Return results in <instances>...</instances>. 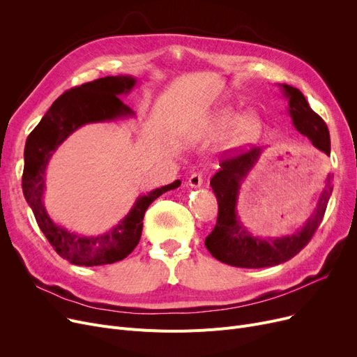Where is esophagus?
<instances>
[{"instance_id": "esophagus-1", "label": "esophagus", "mask_w": 357, "mask_h": 357, "mask_svg": "<svg viewBox=\"0 0 357 357\" xmlns=\"http://www.w3.org/2000/svg\"><path fill=\"white\" fill-rule=\"evenodd\" d=\"M204 182V175L202 172H195L192 174L190 178H188V185L191 186V188H198V186H201Z\"/></svg>"}]
</instances>
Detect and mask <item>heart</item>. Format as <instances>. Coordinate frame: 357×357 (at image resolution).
Here are the masks:
<instances>
[{
  "instance_id": "obj_1",
  "label": "heart",
  "mask_w": 357,
  "mask_h": 357,
  "mask_svg": "<svg viewBox=\"0 0 357 357\" xmlns=\"http://www.w3.org/2000/svg\"><path fill=\"white\" fill-rule=\"evenodd\" d=\"M231 143L234 146H245L257 139L260 135V121L249 116L243 119V114L231 108H222L211 117L207 135L211 137H224L233 133Z\"/></svg>"
}]
</instances>
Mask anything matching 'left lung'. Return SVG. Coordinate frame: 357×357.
Segmentation results:
<instances>
[{
  "label": "left lung",
  "mask_w": 357,
  "mask_h": 357,
  "mask_svg": "<svg viewBox=\"0 0 357 357\" xmlns=\"http://www.w3.org/2000/svg\"><path fill=\"white\" fill-rule=\"evenodd\" d=\"M288 98V111L299 133L307 136L314 147L330 155V133L324 120L311 109L303 92L287 84L280 85ZM235 153L233 154L232 152ZM261 153L260 147H252L248 152L229 150L222 155L221 169L211 178L210 185L218 201V217L214 230L205 238V248L222 264L236 268H268L292 259L301 252L320 226L333 186L331 175L327 176L326 188L318 199L314 214L301 230L285 237L259 238L253 237L240 222L236 205L240 182L246 178Z\"/></svg>",
  "instance_id": "left-lung-1"
}]
</instances>
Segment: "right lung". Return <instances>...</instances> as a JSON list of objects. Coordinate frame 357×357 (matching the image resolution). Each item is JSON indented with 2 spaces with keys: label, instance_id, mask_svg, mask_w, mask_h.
Segmentation results:
<instances>
[{
  "label": "right lung",
  "instance_id": "add662e5",
  "mask_svg": "<svg viewBox=\"0 0 357 357\" xmlns=\"http://www.w3.org/2000/svg\"><path fill=\"white\" fill-rule=\"evenodd\" d=\"M136 85L128 75L105 77L75 86L56 100L26 142L23 194L33 210L37 224L61 257L78 266H100L114 264L127 257L139 245L143 230V217L147 207L166 191L178 188L181 181L139 197L130 213L108 233L86 237L75 234L54 224L43 205L45 175L49 159L69 135L88 123L111 121L133 116L119 98Z\"/></svg>",
  "mask_w": 357,
  "mask_h": 357
}]
</instances>
